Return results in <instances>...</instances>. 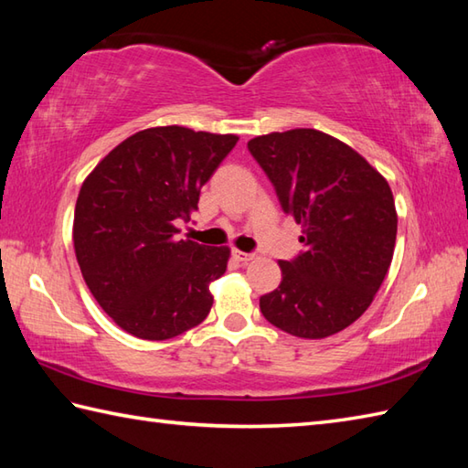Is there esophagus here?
Returning a JSON list of instances; mask_svg holds the SVG:
<instances>
[{
	"label": "esophagus",
	"instance_id": "esophagus-1",
	"mask_svg": "<svg viewBox=\"0 0 468 468\" xmlns=\"http://www.w3.org/2000/svg\"><path fill=\"white\" fill-rule=\"evenodd\" d=\"M231 255L235 257L237 261H241V263H250L251 260H255V253H245V251H241V250H233Z\"/></svg>",
	"mask_w": 468,
	"mask_h": 468
}]
</instances>
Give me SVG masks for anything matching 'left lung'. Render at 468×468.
<instances>
[{
    "instance_id": "1",
    "label": "left lung",
    "mask_w": 468,
    "mask_h": 468,
    "mask_svg": "<svg viewBox=\"0 0 468 468\" xmlns=\"http://www.w3.org/2000/svg\"><path fill=\"white\" fill-rule=\"evenodd\" d=\"M285 215L303 227V251L280 261L282 283L260 297L280 330L320 340L354 324L380 290L396 243L386 178L337 138L295 128L247 143Z\"/></svg>"
}]
</instances>
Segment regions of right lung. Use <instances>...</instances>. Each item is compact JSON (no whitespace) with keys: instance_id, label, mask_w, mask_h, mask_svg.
Returning <instances> with one entry per match:
<instances>
[{"instance_id":"right-lung-1","label":"right lung","mask_w":468,"mask_h":468,"mask_svg":"<svg viewBox=\"0 0 468 468\" xmlns=\"http://www.w3.org/2000/svg\"><path fill=\"white\" fill-rule=\"evenodd\" d=\"M235 134L156 126L128 136L88 175L74 211V250L88 290L124 332L168 340L211 312L208 283L227 247L176 239Z\"/></svg>"}]
</instances>
